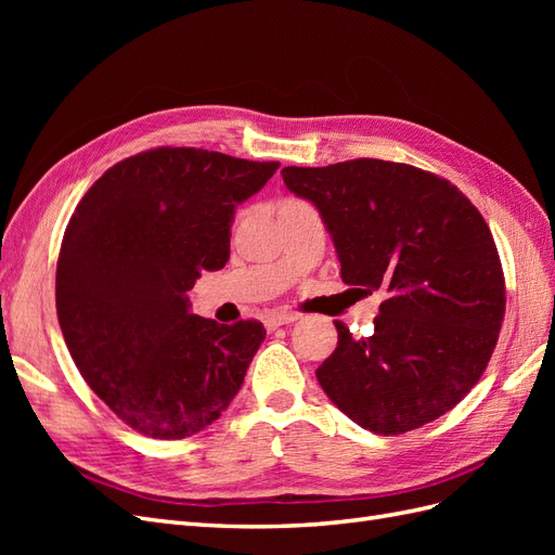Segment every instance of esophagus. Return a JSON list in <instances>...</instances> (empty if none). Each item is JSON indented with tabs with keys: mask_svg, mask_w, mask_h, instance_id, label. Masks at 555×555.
I'll return each instance as SVG.
<instances>
[{
	"mask_svg": "<svg viewBox=\"0 0 555 555\" xmlns=\"http://www.w3.org/2000/svg\"><path fill=\"white\" fill-rule=\"evenodd\" d=\"M296 319H298V314H294V312H268V314L263 317V326H266L268 331H275V328H280V326L294 324Z\"/></svg>",
	"mask_w": 555,
	"mask_h": 555,
	"instance_id": "1",
	"label": "esophagus"
}]
</instances>
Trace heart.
<instances>
[{
  "label": "heart",
  "mask_w": 555,
  "mask_h": 555,
  "mask_svg": "<svg viewBox=\"0 0 555 555\" xmlns=\"http://www.w3.org/2000/svg\"><path fill=\"white\" fill-rule=\"evenodd\" d=\"M289 201H294V198H289Z\"/></svg>",
  "instance_id": "1"
}]
</instances>
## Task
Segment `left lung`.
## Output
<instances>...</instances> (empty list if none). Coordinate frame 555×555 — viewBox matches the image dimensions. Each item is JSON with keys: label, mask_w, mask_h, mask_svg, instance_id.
Masks as SVG:
<instances>
[{"label": "left lung", "mask_w": 555, "mask_h": 555, "mask_svg": "<svg viewBox=\"0 0 555 555\" xmlns=\"http://www.w3.org/2000/svg\"><path fill=\"white\" fill-rule=\"evenodd\" d=\"M317 206L345 284L386 292L367 338L343 322L317 379L361 428L400 435L456 408L479 382L505 317V275L489 224L449 180L410 164L349 159L284 166Z\"/></svg>", "instance_id": "8db88e82"}]
</instances>
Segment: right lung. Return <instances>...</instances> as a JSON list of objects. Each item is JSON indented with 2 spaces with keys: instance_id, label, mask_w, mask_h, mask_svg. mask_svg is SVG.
I'll return each mask as SVG.
<instances>
[{
  "instance_id": "obj_1",
  "label": "right lung",
  "mask_w": 555,
  "mask_h": 555,
  "mask_svg": "<svg viewBox=\"0 0 555 555\" xmlns=\"http://www.w3.org/2000/svg\"><path fill=\"white\" fill-rule=\"evenodd\" d=\"M278 166L155 147L111 166L66 224L55 275L64 343L90 389L147 438H190L241 391L266 328L198 317L188 292L201 271L224 268L233 212Z\"/></svg>"
}]
</instances>
